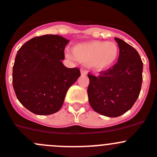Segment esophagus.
<instances>
[{"label":"esophagus","mask_w":157,"mask_h":157,"mask_svg":"<svg viewBox=\"0 0 157 157\" xmlns=\"http://www.w3.org/2000/svg\"><path fill=\"white\" fill-rule=\"evenodd\" d=\"M81 75H88V71L86 70H81Z\"/></svg>","instance_id":"esophagus-1"}]
</instances>
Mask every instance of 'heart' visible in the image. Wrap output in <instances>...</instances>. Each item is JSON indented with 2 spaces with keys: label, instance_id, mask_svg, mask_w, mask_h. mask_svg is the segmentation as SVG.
Returning <instances> with one entry per match:
<instances>
[{
  "label": "heart",
  "instance_id": "b5f03b06",
  "mask_svg": "<svg viewBox=\"0 0 157 157\" xmlns=\"http://www.w3.org/2000/svg\"><path fill=\"white\" fill-rule=\"evenodd\" d=\"M119 49L113 42L93 40L78 44L72 51H66L65 56L74 61L88 64L96 72H103L111 68L117 60Z\"/></svg>",
  "mask_w": 157,
  "mask_h": 157
}]
</instances>
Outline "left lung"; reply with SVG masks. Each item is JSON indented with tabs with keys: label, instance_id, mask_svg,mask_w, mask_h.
Wrapping results in <instances>:
<instances>
[{
	"label": "left lung",
	"instance_id": "left-lung-1",
	"mask_svg": "<svg viewBox=\"0 0 157 157\" xmlns=\"http://www.w3.org/2000/svg\"><path fill=\"white\" fill-rule=\"evenodd\" d=\"M114 39L120 50L117 64L97 77L88 74L90 106L109 117H119L132 108L142 82L143 64L137 50L124 40Z\"/></svg>",
	"mask_w": 157,
	"mask_h": 157
}]
</instances>
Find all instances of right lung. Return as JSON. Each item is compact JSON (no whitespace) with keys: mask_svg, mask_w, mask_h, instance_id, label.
I'll list each match as a JSON object with an SVG mask.
<instances>
[{"mask_svg":"<svg viewBox=\"0 0 157 157\" xmlns=\"http://www.w3.org/2000/svg\"><path fill=\"white\" fill-rule=\"evenodd\" d=\"M69 40L44 35L27 41L18 50L13 66L12 84L20 103L32 113L49 115L62 107L65 95L78 78L79 69L62 63Z\"/></svg>","mask_w":157,"mask_h":157,"instance_id":"right-lung-1","label":"right lung"}]
</instances>
